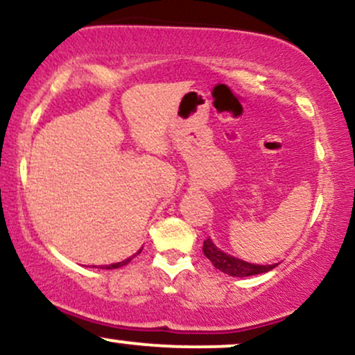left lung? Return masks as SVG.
Segmentation results:
<instances>
[{"mask_svg": "<svg viewBox=\"0 0 355 355\" xmlns=\"http://www.w3.org/2000/svg\"><path fill=\"white\" fill-rule=\"evenodd\" d=\"M203 254H205L207 259L214 263L215 268H218L220 272H223V274L230 277H250L266 274V272L277 267V263H272V266H260V263H250L242 259H237V257L220 250L210 239H207L205 242H203Z\"/></svg>", "mask_w": 355, "mask_h": 355, "instance_id": "8db88e82", "label": "left lung"}]
</instances>
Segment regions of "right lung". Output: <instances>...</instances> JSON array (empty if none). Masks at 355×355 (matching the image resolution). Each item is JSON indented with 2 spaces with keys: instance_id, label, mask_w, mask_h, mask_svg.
<instances>
[{
  "instance_id": "obj_1",
  "label": "right lung",
  "mask_w": 355,
  "mask_h": 355,
  "mask_svg": "<svg viewBox=\"0 0 355 355\" xmlns=\"http://www.w3.org/2000/svg\"><path fill=\"white\" fill-rule=\"evenodd\" d=\"M133 257H135V255H133ZM130 260H132V257H130V259H126V260H121V262L110 263V266H103L101 268H107V270H112V268H118V267H121V266H126V263H128Z\"/></svg>"
}]
</instances>
